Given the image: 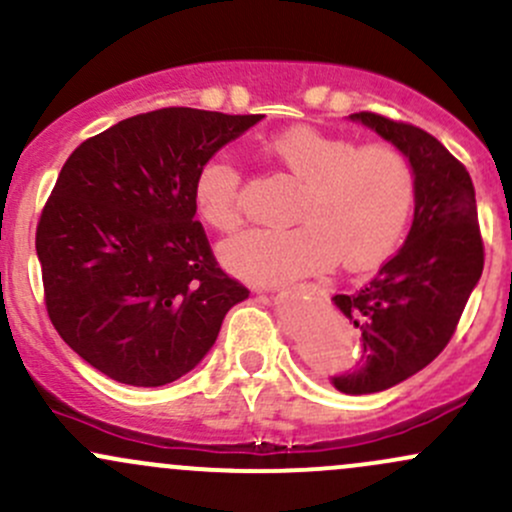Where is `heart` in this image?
<instances>
[{
	"instance_id": "obj_1",
	"label": "heart",
	"mask_w": 512,
	"mask_h": 512,
	"mask_svg": "<svg viewBox=\"0 0 512 512\" xmlns=\"http://www.w3.org/2000/svg\"><path fill=\"white\" fill-rule=\"evenodd\" d=\"M262 155L301 182L294 206L299 226L252 228L221 245L218 257L235 277L286 284L342 262L359 272L384 262L411 223L415 174L391 145H357L350 138L294 126L262 143ZM194 206L218 233L240 226V172L211 157L194 179Z\"/></svg>"
}]
</instances>
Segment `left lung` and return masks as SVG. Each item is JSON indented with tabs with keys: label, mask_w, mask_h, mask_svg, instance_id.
I'll return each mask as SVG.
<instances>
[{
	"label": "left lung",
	"mask_w": 512,
	"mask_h": 512,
	"mask_svg": "<svg viewBox=\"0 0 512 512\" xmlns=\"http://www.w3.org/2000/svg\"><path fill=\"white\" fill-rule=\"evenodd\" d=\"M350 119L401 150L415 174L406 243L364 289L333 296L364 345L357 367L333 376V386L362 396L401 384L445 350L484 272V243L469 172L440 140L372 111Z\"/></svg>",
	"instance_id": "left-lung-1"
}]
</instances>
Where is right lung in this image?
I'll return each mask as SVG.
<instances>
[{
    "label": "right lung",
    "instance_id": "right-lung-1",
    "mask_svg": "<svg viewBox=\"0 0 512 512\" xmlns=\"http://www.w3.org/2000/svg\"><path fill=\"white\" fill-rule=\"evenodd\" d=\"M262 114L170 106L84 140L36 230L46 308L67 345L119 384L192 372L250 291L213 257L194 179Z\"/></svg>",
    "mask_w": 512,
    "mask_h": 512
}]
</instances>
